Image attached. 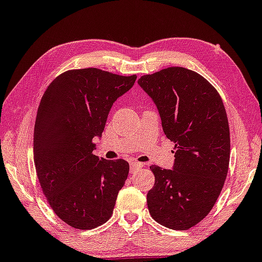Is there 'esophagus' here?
<instances>
[{"label":"esophagus","instance_id":"34e87169","mask_svg":"<svg viewBox=\"0 0 262 262\" xmlns=\"http://www.w3.org/2000/svg\"><path fill=\"white\" fill-rule=\"evenodd\" d=\"M144 167V163H140V162H132L130 163V174H134L135 170L139 169V168Z\"/></svg>","mask_w":262,"mask_h":262}]
</instances>
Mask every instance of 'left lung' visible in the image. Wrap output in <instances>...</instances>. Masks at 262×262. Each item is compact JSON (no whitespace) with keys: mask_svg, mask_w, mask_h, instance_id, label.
<instances>
[{"mask_svg":"<svg viewBox=\"0 0 262 262\" xmlns=\"http://www.w3.org/2000/svg\"><path fill=\"white\" fill-rule=\"evenodd\" d=\"M160 111L174 146L173 169L151 165L155 185L147 193L152 219L185 231L213 209L230 163V128L220 94L197 72L179 66L139 78Z\"/></svg>","mask_w":262,"mask_h":262,"instance_id":"1","label":"left lung"}]
</instances>
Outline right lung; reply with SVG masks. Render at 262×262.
I'll use <instances>...</instances> for the list:
<instances>
[{
  "instance_id": "add662e5",
  "label": "right lung",
  "mask_w": 262,
  "mask_h": 262,
  "mask_svg": "<svg viewBox=\"0 0 262 262\" xmlns=\"http://www.w3.org/2000/svg\"><path fill=\"white\" fill-rule=\"evenodd\" d=\"M137 75L100 69L59 75L39 102L34 129V161L43 193L57 216L78 230L110 219L129 173L124 160L93 154L116 99L134 85Z\"/></svg>"
}]
</instances>
